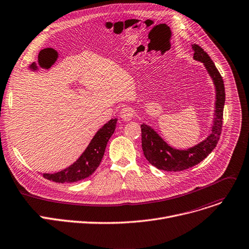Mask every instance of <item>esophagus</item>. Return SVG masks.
<instances>
[{
	"label": "esophagus",
	"instance_id": "obj_1",
	"mask_svg": "<svg viewBox=\"0 0 249 249\" xmlns=\"http://www.w3.org/2000/svg\"><path fill=\"white\" fill-rule=\"evenodd\" d=\"M120 116L124 121H130V120L133 119V117H134V111H133V109L130 108V107H125L121 110Z\"/></svg>",
	"mask_w": 249,
	"mask_h": 249
}]
</instances>
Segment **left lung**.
Wrapping results in <instances>:
<instances>
[{
    "mask_svg": "<svg viewBox=\"0 0 249 249\" xmlns=\"http://www.w3.org/2000/svg\"><path fill=\"white\" fill-rule=\"evenodd\" d=\"M194 60L201 62L215 87L214 118L209 135L188 149H176L171 147L157 132L145 123L141 124L142 149L145 158L153 166L165 171H182L188 169L205 159L216 147L222 130L223 108L225 103V89L222 77L215 67L208 54L198 45H192Z\"/></svg>",
    "mask_w": 249,
    "mask_h": 249,
    "instance_id": "1",
    "label": "left lung"
}]
</instances>
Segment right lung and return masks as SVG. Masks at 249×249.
Returning a JSON list of instances; mask_svg holds the SVG:
<instances>
[{"label": "right lung", "mask_w": 249, "mask_h": 249, "mask_svg": "<svg viewBox=\"0 0 249 249\" xmlns=\"http://www.w3.org/2000/svg\"><path fill=\"white\" fill-rule=\"evenodd\" d=\"M117 120V118L111 119L99 129L85 151L69 167L55 173H43V176L57 183H70L92 175L102 161L107 143L114 133Z\"/></svg>", "instance_id": "obj_1"}]
</instances>
